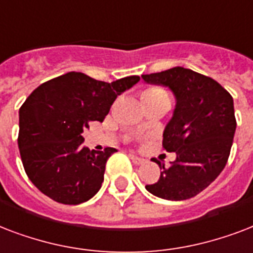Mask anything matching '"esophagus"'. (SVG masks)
I'll return each instance as SVG.
<instances>
[{"label":"esophagus","mask_w":253,"mask_h":253,"mask_svg":"<svg viewBox=\"0 0 253 253\" xmlns=\"http://www.w3.org/2000/svg\"><path fill=\"white\" fill-rule=\"evenodd\" d=\"M129 157H130V160L133 161V164H136V165H141V164H144L145 162L144 158L137 157V156H134V154H129Z\"/></svg>","instance_id":"obj_1"}]
</instances>
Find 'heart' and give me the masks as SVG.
<instances>
[{
  "mask_svg": "<svg viewBox=\"0 0 253 253\" xmlns=\"http://www.w3.org/2000/svg\"><path fill=\"white\" fill-rule=\"evenodd\" d=\"M160 95H166V92L160 87H149L148 89H145L144 99H146V97H154V96Z\"/></svg>",
  "mask_w": 253,
  "mask_h": 253,
  "instance_id": "heart-1",
  "label": "heart"
}]
</instances>
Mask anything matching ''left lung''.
<instances>
[{
    "instance_id": "obj_1",
    "label": "left lung",
    "mask_w": 253,
    "mask_h": 253,
    "mask_svg": "<svg viewBox=\"0 0 253 253\" xmlns=\"http://www.w3.org/2000/svg\"><path fill=\"white\" fill-rule=\"evenodd\" d=\"M148 83L169 87L177 105L166 125L162 146L175 152V161L162 169L160 179L146 185L156 197L183 201L195 197L222 173L234 141L236 119L234 100L220 84L183 67L142 75Z\"/></svg>"
}]
</instances>
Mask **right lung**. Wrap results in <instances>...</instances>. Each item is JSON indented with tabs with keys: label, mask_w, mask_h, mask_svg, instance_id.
Listing matches in <instances>:
<instances>
[{
	"label": "right lung",
	"mask_w": 253,
	"mask_h": 253,
	"mask_svg": "<svg viewBox=\"0 0 253 253\" xmlns=\"http://www.w3.org/2000/svg\"><path fill=\"white\" fill-rule=\"evenodd\" d=\"M138 80L133 75L107 83L72 71L31 92L19 108L18 148L39 191L63 205H79L99 191L107 160L117 150H89L82 132L91 121L103 123L117 96Z\"/></svg>",
	"instance_id": "right-lung-1"
}]
</instances>
